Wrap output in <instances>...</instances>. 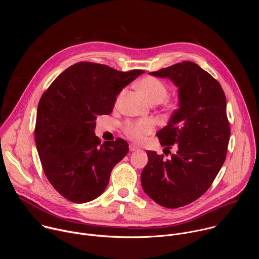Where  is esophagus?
<instances>
[{"label":"esophagus","instance_id":"1","mask_svg":"<svg viewBox=\"0 0 259 259\" xmlns=\"http://www.w3.org/2000/svg\"><path fill=\"white\" fill-rule=\"evenodd\" d=\"M129 150H130V152H135V151L139 150V147L137 145L133 144V143H130L129 144Z\"/></svg>","mask_w":259,"mask_h":259}]
</instances>
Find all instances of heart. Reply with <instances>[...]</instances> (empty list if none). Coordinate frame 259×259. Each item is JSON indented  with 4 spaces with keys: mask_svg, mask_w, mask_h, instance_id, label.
Instances as JSON below:
<instances>
[{
    "mask_svg": "<svg viewBox=\"0 0 259 259\" xmlns=\"http://www.w3.org/2000/svg\"><path fill=\"white\" fill-rule=\"evenodd\" d=\"M138 88L144 97L153 104L163 102L169 93L167 85L155 78V77H145L143 78L139 84ZM123 91L119 93L117 97V102L120 100ZM156 128L155 121L151 119H140L134 121H126L123 125L124 133L134 141H142L147 135L154 132Z\"/></svg>",
    "mask_w": 259,
    "mask_h": 259,
    "instance_id": "heart-1",
    "label": "heart"
}]
</instances>
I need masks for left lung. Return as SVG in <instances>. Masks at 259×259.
<instances>
[{
	"mask_svg": "<svg viewBox=\"0 0 259 259\" xmlns=\"http://www.w3.org/2000/svg\"><path fill=\"white\" fill-rule=\"evenodd\" d=\"M169 78L178 87L179 107L157 136L170 160L147 151L141 173L145 194L166 208H179L199 199L211 187L227 157L231 135L227 99L220 84L191 61L150 72ZM165 154V152H164Z\"/></svg>",
	"mask_w": 259,
	"mask_h": 259,
	"instance_id": "obj_1",
	"label": "left lung"
}]
</instances>
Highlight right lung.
I'll return each instance as SVG.
<instances>
[{
	"mask_svg": "<svg viewBox=\"0 0 259 259\" xmlns=\"http://www.w3.org/2000/svg\"><path fill=\"white\" fill-rule=\"evenodd\" d=\"M143 72L82 61L62 71L43 93L36 149L47 179L68 201L82 204L100 196L113 168L129 152L122 138L101 144L95 120L112 114L117 95Z\"/></svg>",
	"mask_w": 259,
	"mask_h": 259,
	"instance_id": "right-lung-1",
	"label": "right lung"
}]
</instances>
